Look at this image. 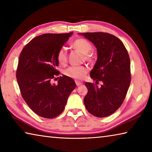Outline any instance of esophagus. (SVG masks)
I'll use <instances>...</instances> for the list:
<instances>
[{"label": "esophagus", "mask_w": 152, "mask_h": 152, "mask_svg": "<svg viewBox=\"0 0 152 152\" xmlns=\"http://www.w3.org/2000/svg\"><path fill=\"white\" fill-rule=\"evenodd\" d=\"M75 82H76V86H80V85H81V84H82L81 82L78 81V80H76V81H75Z\"/></svg>", "instance_id": "1"}]
</instances>
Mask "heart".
I'll return each instance as SVG.
<instances>
[{"label": "heart", "instance_id": "1", "mask_svg": "<svg viewBox=\"0 0 152 152\" xmlns=\"http://www.w3.org/2000/svg\"><path fill=\"white\" fill-rule=\"evenodd\" d=\"M72 46L76 50L81 51L84 54V57L87 60H91V55L90 52L92 50V45L88 41L84 39H77L74 40L72 43ZM57 60L61 65H64L68 61V54L66 48L61 47L57 52L56 55ZM88 72V69L86 67L83 66H71L66 69L64 72V74L66 76L75 80H82L84 78L86 74Z\"/></svg>", "mask_w": 152, "mask_h": 152}]
</instances>
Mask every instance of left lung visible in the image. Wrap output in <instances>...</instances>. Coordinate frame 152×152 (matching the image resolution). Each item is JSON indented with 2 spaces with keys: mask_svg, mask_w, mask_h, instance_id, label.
I'll return each mask as SVG.
<instances>
[{
  "mask_svg": "<svg viewBox=\"0 0 152 152\" xmlns=\"http://www.w3.org/2000/svg\"><path fill=\"white\" fill-rule=\"evenodd\" d=\"M79 34L96 48L97 60L90 76L96 83L102 82L101 87L86 82L88 93L84 96V105L95 117L109 116L122 104L129 87V56L124 44L115 35L103 32Z\"/></svg>",
  "mask_w": 152,
  "mask_h": 152,
  "instance_id": "left-lung-1",
  "label": "left lung"
}]
</instances>
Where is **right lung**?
<instances>
[{
    "label": "right lung",
    "mask_w": 152,
    "mask_h": 152,
    "mask_svg": "<svg viewBox=\"0 0 152 152\" xmlns=\"http://www.w3.org/2000/svg\"><path fill=\"white\" fill-rule=\"evenodd\" d=\"M73 34L45 33L37 36L23 49L16 73L17 83L24 101L35 114L52 119L60 115L69 95L76 88L71 78L63 75L58 84L51 81L60 72L56 55Z\"/></svg>",
    "instance_id": "1"
}]
</instances>
